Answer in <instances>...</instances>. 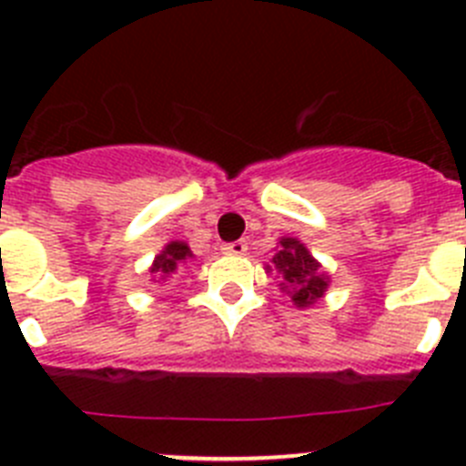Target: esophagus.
<instances>
[{
  "label": "esophagus",
  "instance_id": "34e87169",
  "mask_svg": "<svg viewBox=\"0 0 466 466\" xmlns=\"http://www.w3.org/2000/svg\"><path fill=\"white\" fill-rule=\"evenodd\" d=\"M221 249H224V254H228V257H242V254H247V242L245 240L226 242Z\"/></svg>",
  "mask_w": 466,
  "mask_h": 466
}]
</instances>
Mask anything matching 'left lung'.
<instances>
[{
  "label": "left lung",
  "instance_id": "left-lung-1",
  "mask_svg": "<svg viewBox=\"0 0 466 466\" xmlns=\"http://www.w3.org/2000/svg\"><path fill=\"white\" fill-rule=\"evenodd\" d=\"M266 273H275V278L279 279L278 287L289 296L296 308L315 306L327 294L331 282L322 263L308 252V247L299 238L289 236L279 238Z\"/></svg>",
  "mask_w": 466,
  "mask_h": 466
}]
</instances>
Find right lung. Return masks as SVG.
Masks as SVG:
<instances>
[{
	"mask_svg": "<svg viewBox=\"0 0 466 466\" xmlns=\"http://www.w3.org/2000/svg\"><path fill=\"white\" fill-rule=\"evenodd\" d=\"M188 258H193L191 247L184 240H172L167 242L163 249H160L158 257L151 263V282H167V279H175V275H179V270L187 266Z\"/></svg>",
	"mask_w": 466,
	"mask_h": 466,
	"instance_id": "1",
	"label": "right lung"
}]
</instances>
